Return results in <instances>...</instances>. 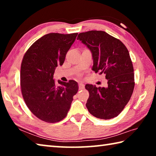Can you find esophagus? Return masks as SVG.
<instances>
[{
	"label": "esophagus",
	"mask_w": 156,
	"mask_h": 156,
	"mask_svg": "<svg viewBox=\"0 0 156 156\" xmlns=\"http://www.w3.org/2000/svg\"><path fill=\"white\" fill-rule=\"evenodd\" d=\"M78 85H79V89H80V90H82V89H84V84L83 83H79Z\"/></svg>",
	"instance_id": "1"
}]
</instances>
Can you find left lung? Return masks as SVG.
Returning <instances> with one entry per match:
<instances>
[{
  "mask_svg": "<svg viewBox=\"0 0 156 156\" xmlns=\"http://www.w3.org/2000/svg\"><path fill=\"white\" fill-rule=\"evenodd\" d=\"M78 40L92 53V70L105 74L107 87L86 84L89 97L86 107L89 112L100 119L118 116L130 100L134 82L133 67L128 49L119 39L103 31L92 30L78 34Z\"/></svg>",
  "mask_w": 156,
  "mask_h": 156,
  "instance_id": "left-lung-1",
  "label": "left lung"
}]
</instances>
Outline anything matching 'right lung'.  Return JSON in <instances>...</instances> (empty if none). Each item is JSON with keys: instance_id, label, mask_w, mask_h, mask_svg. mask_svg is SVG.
I'll list each match as a JSON object with an SVG mask.
<instances>
[{"instance_id": "add662e5", "label": "right lung", "mask_w": 156, "mask_h": 156, "mask_svg": "<svg viewBox=\"0 0 156 156\" xmlns=\"http://www.w3.org/2000/svg\"><path fill=\"white\" fill-rule=\"evenodd\" d=\"M78 33H50L41 37L23 56L20 69L21 92L29 109L39 119L55 123L67 116L73 96L77 94V82L55 83L54 73L62 65Z\"/></svg>"}]
</instances>
